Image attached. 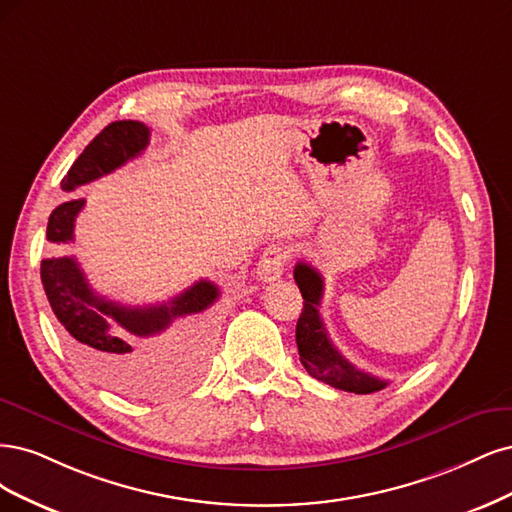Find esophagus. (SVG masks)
Returning a JSON list of instances; mask_svg holds the SVG:
<instances>
[{"mask_svg":"<svg viewBox=\"0 0 512 512\" xmlns=\"http://www.w3.org/2000/svg\"><path fill=\"white\" fill-rule=\"evenodd\" d=\"M287 257H289L287 249H283V246H276V244L268 246V249L263 251V255L259 257V263H257V274L263 283H272V280H278L280 276H283Z\"/></svg>","mask_w":512,"mask_h":512,"instance_id":"esophagus-1","label":"esophagus"}]
</instances>
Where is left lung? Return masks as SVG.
I'll list each match as a JSON object with an SVG mask.
<instances>
[{"instance_id": "obj_1", "label": "left lung", "mask_w": 512, "mask_h": 512, "mask_svg": "<svg viewBox=\"0 0 512 512\" xmlns=\"http://www.w3.org/2000/svg\"><path fill=\"white\" fill-rule=\"evenodd\" d=\"M295 283L300 287L304 298L302 315L295 325V342H298L300 361L306 372L321 383L332 385L351 393H374L387 387V381H381L364 370L355 368L349 359H344L340 351L329 340L323 319L319 315V306L323 298V276L300 261L293 270Z\"/></svg>"}]
</instances>
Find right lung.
<instances>
[{
    "mask_svg": "<svg viewBox=\"0 0 512 512\" xmlns=\"http://www.w3.org/2000/svg\"><path fill=\"white\" fill-rule=\"evenodd\" d=\"M148 136L151 129L140 121L110 123L74 161L61 189L74 191L121 168L144 151ZM82 206L85 200H70L53 210L46 227L48 242L74 240V221ZM40 276L74 359L95 381L121 393L151 387L161 361L178 351L180 344L204 334L208 325L204 312L219 300V287L200 280L166 304L123 306L97 295L74 257L42 259ZM176 318L188 321L168 333Z\"/></svg>",
    "mask_w": 512,
    "mask_h": 512,
    "instance_id": "obj_1",
    "label": "right lung"
}]
</instances>
